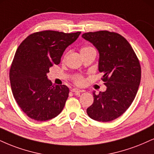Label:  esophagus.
I'll list each match as a JSON object with an SVG mask.
<instances>
[{
  "label": "esophagus",
  "mask_w": 154,
  "mask_h": 154,
  "mask_svg": "<svg viewBox=\"0 0 154 154\" xmlns=\"http://www.w3.org/2000/svg\"><path fill=\"white\" fill-rule=\"evenodd\" d=\"M71 91L73 92H79H79H84V90H79V89H77V88H73V89H72Z\"/></svg>",
  "instance_id": "1"
}]
</instances>
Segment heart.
<instances>
[{
  "label": "heart",
  "instance_id": "1",
  "mask_svg": "<svg viewBox=\"0 0 154 154\" xmlns=\"http://www.w3.org/2000/svg\"><path fill=\"white\" fill-rule=\"evenodd\" d=\"M93 48L92 47H83L82 49H81V51H85V50H89V49H92ZM74 81H75V82L76 83L77 85H82L85 83V79L84 77H82V75H77L75 76V79H74Z\"/></svg>",
  "mask_w": 154,
  "mask_h": 154
}]
</instances>
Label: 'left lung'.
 <instances>
[{
	"mask_svg": "<svg viewBox=\"0 0 154 154\" xmlns=\"http://www.w3.org/2000/svg\"><path fill=\"white\" fill-rule=\"evenodd\" d=\"M82 36L99 51L98 69L107 87L98 95L92 92L94 102L87 113L97 121H111L123 115L135 99L141 77L139 60L128 42L118 33L99 31Z\"/></svg>",
	"mask_w": 154,
	"mask_h": 154,
	"instance_id": "obj_1",
	"label": "left lung"
}]
</instances>
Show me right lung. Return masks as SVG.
Returning a JSON list of instances; mask_svg holds the SVG:
<instances>
[{"mask_svg":"<svg viewBox=\"0 0 154 154\" xmlns=\"http://www.w3.org/2000/svg\"><path fill=\"white\" fill-rule=\"evenodd\" d=\"M80 34L38 31L28 36L18 47L9 77L15 100L28 117L45 121L62 112L69 90L64 85H52L47 74L60 63L64 50Z\"/></svg>","mask_w":154,"mask_h":154,"instance_id":"right-lung-1","label":"right lung"}]
</instances>
